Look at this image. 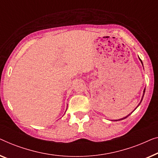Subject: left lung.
Here are the masks:
<instances>
[{
    "instance_id": "obj_1",
    "label": "left lung",
    "mask_w": 158,
    "mask_h": 158,
    "mask_svg": "<svg viewBox=\"0 0 158 158\" xmlns=\"http://www.w3.org/2000/svg\"><path fill=\"white\" fill-rule=\"evenodd\" d=\"M139 60H140V61H141V63L142 64H143V62H142V60L140 59H139ZM145 89H144V91H143V96H144V94H145ZM142 100H143V99H142ZM142 100H141V102H142ZM141 102H140V103H141ZM140 103H139V104H140ZM138 105V106H139ZM136 107V108H137ZM136 108H135V109H136ZM130 114H129L128 115H127V116H126L125 117H123V118H122V119H116V120H115V121H118V120H122V119H125V118H127V117L128 116H130Z\"/></svg>"
}]
</instances>
